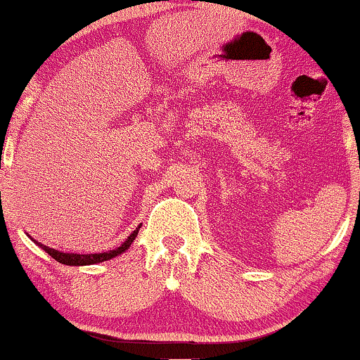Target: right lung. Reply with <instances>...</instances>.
<instances>
[{
	"mask_svg": "<svg viewBox=\"0 0 360 360\" xmlns=\"http://www.w3.org/2000/svg\"><path fill=\"white\" fill-rule=\"evenodd\" d=\"M139 230H140V225H139V229L134 230V233H131L130 237H128L127 240L118 247V249L108 250V252H101V254H65V252H59L56 249H51V247H45L37 240H35V243H37V245L42 247V249L47 252L51 257L56 259L57 262L65 264V266H89V264H98V262H103V260H110V259L117 257V255L122 254V252H125L128 247L131 245V242L135 240Z\"/></svg>",
	"mask_w": 360,
	"mask_h": 360,
	"instance_id": "1",
	"label": "right lung"
}]
</instances>
